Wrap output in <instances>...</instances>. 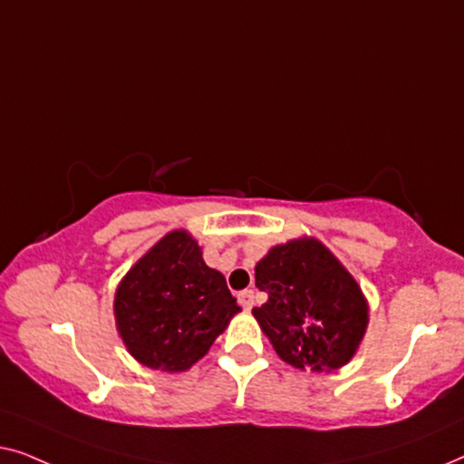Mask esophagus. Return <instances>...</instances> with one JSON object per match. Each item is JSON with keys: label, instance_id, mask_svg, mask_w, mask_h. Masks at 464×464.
<instances>
[{"label": "esophagus", "instance_id": "esophagus-1", "mask_svg": "<svg viewBox=\"0 0 464 464\" xmlns=\"http://www.w3.org/2000/svg\"><path fill=\"white\" fill-rule=\"evenodd\" d=\"M238 304L243 306L245 310H251L253 308V291L251 289H245L238 294Z\"/></svg>", "mask_w": 464, "mask_h": 464}]
</instances>
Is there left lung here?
<instances>
[{
  "mask_svg": "<svg viewBox=\"0 0 464 464\" xmlns=\"http://www.w3.org/2000/svg\"><path fill=\"white\" fill-rule=\"evenodd\" d=\"M268 302L253 308L278 357L297 370L332 372L354 357L367 300L340 259L316 238L276 245L256 266Z\"/></svg>",
  "mask_w": 464,
  "mask_h": 464,
  "instance_id": "left-lung-1",
  "label": "left lung"
}]
</instances>
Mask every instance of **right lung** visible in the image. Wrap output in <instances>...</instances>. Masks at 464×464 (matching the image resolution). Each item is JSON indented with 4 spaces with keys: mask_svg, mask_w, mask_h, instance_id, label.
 Here are the masks:
<instances>
[{
    "mask_svg": "<svg viewBox=\"0 0 464 464\" xmlns=\"http://www.w3.org/2000/svg\"><path fill=\"white\" fill-rule=\"evenodd\" d=\"M240 306L221 272L208 268L192 234L162 237L120 281L118 334L150 370L186 372L205 357Z\"/></svg>",
    "mask_w": 464,
    "mask_h": 464,
    "instance_id": "add662e5",
    "label": "right lung"
}]
</instances>
